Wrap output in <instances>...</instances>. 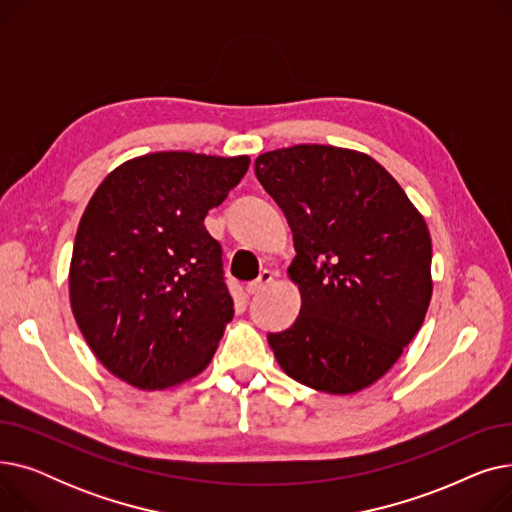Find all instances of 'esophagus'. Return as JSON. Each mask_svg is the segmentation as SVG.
I'll return each mask as SVG.
<instances>
[{
	"label": "esophagus",
	"instance_id": "1",
	"mask_svg": "<svg viewBox=\"0 0 512 512\" xmlns=\"http://www.w3.org/2000/svg\"><path fill=\"white\" fill-rule=\"evenodd\" d=\"M272 280H274V274H272L270 270H263V272L257 276V280H253V282L247 284V292H249V294H257V292H261L265 286H270Z\"/></svg>",
	"mask_w": 512,
	"mask_h": 512
}]
</instances>
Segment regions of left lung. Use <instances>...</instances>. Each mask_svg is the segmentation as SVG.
I'll use <instances>...</instances> for the list:
<instances>
[{"label":"left lung","instance_id":"left-lung-1","mask_svg":"<svg viewBox=\"0 0 512 512\" xmlns=\"http://www.w3.org/2000/svg\"><path fill=\"white\" fill-rule=\"evenodd\" d=\"M280 205L301 290L294 324L267 334L280 367L303 386L353 394L398 361L432 299V238L400 184L365 153L294 145L255 159Z\"/></svg>","mask_w":512,"mask_h":512}]
</instances>
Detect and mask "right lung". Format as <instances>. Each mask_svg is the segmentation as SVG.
Segmentation results:
<instances>
[{"label": "right lung", "instance_id": "add662e5", "mask_svg": "<svg viewBox=\"0 0 512 512\" xmlns=\"http://www.w3.org/2000/svg\"><path fill=\"white\" fill-rule=\"evenodd\" d=\"M249 164L247 155L149 153L124 161L91 197L74 238L70 305L122 382L166 390L211 361L234 303L203 220Z\"/></svg>", "mask_w": 512, "mask_h": 512}]
</instances>
